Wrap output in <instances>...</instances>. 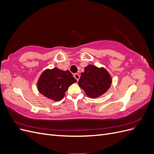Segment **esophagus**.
Wrapping results in <instances>:
<instances>
[{
    "instance_id": "1",
    "label": "esophagus",
    "mask_w": 154,
    "mask_h": 154,
    "mask_svg": "<svg viewBox=\"0 0 154 154\" xmlns=\"http://www.w3.org/2000/svg\"><path fill=\"white\" fill-rule=\"evenodd\" d=\"M74 77L76 78V80H77V81H78L79 80V79H80V75H79L78 74H77V73H76V74H74Z\"/></svg>"
}]
</instances>
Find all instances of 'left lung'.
Instances as JSON below:
<instances>
[{
	"mask_svg": "<svg viewBox=\"0 0 154 154\" xmlns=\"http://www.w3.org/2000/svg\"><path fill=\"white\" fill-rule=\"evenodd\" d=\"M112 80L109 72L104 67L88 65L81 73L78 85L85 91L88 97L97 98L109 89Z\"/></svg>",
	"mask_w": 154,
	"mask_h": 154,
	"instance_id": "8db88e82",
	"label": "left lung"
}]
</instances>
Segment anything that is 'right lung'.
<instances>
[{"instance_id": "right-lung-1", "label": "right lung", "mask_w": 154, "mask_h": 154, "mask_svg": "<svg viewBox=\"0 0 154 154\" xmlns=\"http://www.w3.org/2000/svg\"><path fill=\"white\" fill-rule=\"evenodd\" d=\"M77 81L69 71L58 68L44 70L37 82V88L40 94L54 101L61 100L68 88Z\"/></svg>"}]
</instances>
